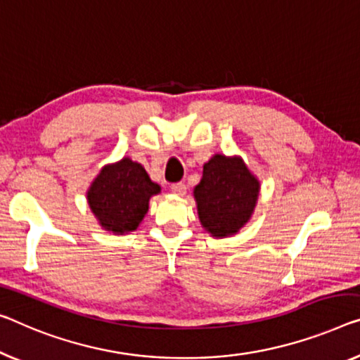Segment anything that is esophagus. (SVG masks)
<instances>
[{"mask_svg": "<svg viewBox=\"0 0 360 360\" xmlns=\"http://www.w3.org/2000/svg\"><path fill=\"white\" fill-rule=\"evenodd\" d=\"M169 189L176 195H184L186 194V184H184V182H174V184L169 186Z\"/></svg>", "mask_w": 360, "mask_h": 360, "instance_id": "esophagus-1", "label": "esophagus"}]
</instances>
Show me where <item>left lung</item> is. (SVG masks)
Masks as SVG:
<instances>
[{"label": "left lung", "mask_w": 360, "mask_h": 360, "mask_svg": "<svg viewBox=\"0 0 360 360\" xmlns=\"http://www.w3.org/2000/svg\"><path fill=\"white\" fill-rule=\"evenodd\" d=\"M260 184L239 157L214 155L194 189L198 218L212 236L236 234L254 212Z\"/></svg>", "instance_id": "8db88e82"}]
</instances>
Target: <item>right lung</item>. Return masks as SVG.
Wrapping results in <instances>:
<instances>
[{"label":"right lung","mask_w":360,"mask_h":360,"mask_svg":"<svg viewBox=\"0 0 360 360\" xmlns=\"http://www.w3.org/2000/svg\"><path fill=\"white\" fill-rule=\"evenodd\" d=\"M158 192L160 186L152 182L142 165L122 158L100 171L87 198L106 231L124 234L137 229L148 212L150 197Z\"/></svg>","instance_id":"add662e5"}]
</instances>
